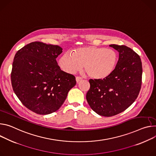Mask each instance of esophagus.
Masks as SVG:
<instances>
[{
  "label": "esophagus",
  "mask_w": 156,
  "mask_h": 156,
  "mask_svg": "<svg viewBox=\"0 0 156 156\" xmlns=\"http://www.w3.org/2000/svg\"><path fill=\"white\" fill-rule=\"evenodd\" d=\"M82 80H83L82 78H81V77H80V76H76V81L77 83L80 82Z\"/></svg>",
  "instance_id": "esophagus-1"
}]
</instances>
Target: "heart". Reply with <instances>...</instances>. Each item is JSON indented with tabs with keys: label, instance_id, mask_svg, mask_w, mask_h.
<instances>
[{
	"label": "heart",
	"instance_id": "heart-1",
	"mask_svg": "<svg viewBox=\"0 0 156 156\" xmlns=\"http://www.w3.org/2000/svg\"><path fill=\"white\" fill-rule=\"evenodd\" d=\"M118 53L114 50L93 45L78 48L64 53L58 64L63 72L73 74L83 66L90 77L103 80L114 72L118 62Z\"/></svg>",
	"mask_w": 156,
	"mask_h": 156
}]
</instances>
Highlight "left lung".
Listing matches in <instances>:
<instances>
[{"label":"left lung","instance_id":"obj_1","mask_svg":"<svg viewBox=\"0 0 156 156\" xmlns=\"http://www.w3.org/2000/svg\"><path fill=\"white\" fill-rule=\"evenodd\" d=\"M119 52L113 73L103 80H89L87 100L99 115L110 117L129 108L136 100L142 84V62L140 56L125 45H110Z\"/></svg>","mask_w":156,"mask_h":156}]
</instances>
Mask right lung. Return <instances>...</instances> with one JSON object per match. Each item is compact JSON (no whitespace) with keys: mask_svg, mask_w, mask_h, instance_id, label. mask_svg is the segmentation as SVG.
<instances>
[{"mask_svg":"<svg viewBox=\"0 0 156 156\" xmlns=\"http://www.w3.org/2000/svg\"><path fill=\"white\" fill-rule=\"evenodd\" d=\"M62 50L58 45L34 41L20 49L14 57L13 90L22 103L37 114L57 111L76 83L75 77L61 70L56 60Z\"/></svg>","mask_w":156,"mask_h":156,"instance_id":"obj_1","label":"right lung"}]
</instances>
